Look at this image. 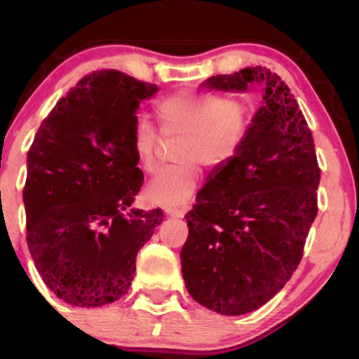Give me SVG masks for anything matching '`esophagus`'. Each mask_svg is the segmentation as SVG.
Wrapping results in <instances>:
<instances>
[{
  "instance_id": "obj_1",
  "label": "esophagus",
  "mask_w": 359,
  "mask_h": 359,
  "mask_svg": "<svg viewBox=\"0 0 359 359\" xmlns=\"http://www.w3.org/2000/svg\"><path fill=\"white\" fill-rule=\"evenodd\" d=\"M165 214H167V216H172V217H184L185 208H167Z\"/></svg>"
}]
</instances>
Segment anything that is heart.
<instances>
[{"instance_id":"heart-1","label":"heart","mask_w":359,"mask_h":359,"mask_svg":"<svg viewBox=\"0 0 359 359\" xmlns=\"http://www.w3.org/2000/svg\"><path fill=\"white\" fill-rule=\"evenodd\" d=\"M160 134L140 119L133 128L135 158L143 172H154L163 140H177L179 163L162 168L148 184L150 204L175 208L187 203L199 187L201 163L217 168L240 155L250 137L255 104L243 96H219L201 90H180L156 101Z\"/></svg>"}]
</instances>
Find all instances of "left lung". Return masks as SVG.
Listing matches in <instances>:
<instances>
[{
    "label": "left lung",
    "mask_w": 359,
    "mask_h": 359,
    "mask_svg": "<svg viewBox=\"0 0 359 359\" xmlns=\"http://www.w3.org/2000/svg\"><path fill=\"white\" fill-rule=\"evenodd\" d=\"M263 84L240 155L211 175L185 214L180 251L191 297L217 314L262 307L290 280L317 216L320 168L314 138L288 86L270 69L212 76L205 88L245 90Z\"/></svg>",
    "instance_id": "8db88e82"
}]
</instances>
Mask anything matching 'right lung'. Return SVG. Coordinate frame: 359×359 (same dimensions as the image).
Masks as SVG:
<instances>
[{"label":"right lung","instance_id":"obj_1","mask_svg":"<svg viewBox=\"0 0 359 359\" xmlns=\"http://www.w3.org/2000/svg\"><path fill=\"white\" fill-rule=\"evenodd\" d=\"M156 86L113 69L90 72L60 97L28 150L27 243L57 297L100 307L126 294L140 248L162 209H126L143 185L133 128Z\"/></svg>","mask_w":359,"mask_h":359}]
</instances>
